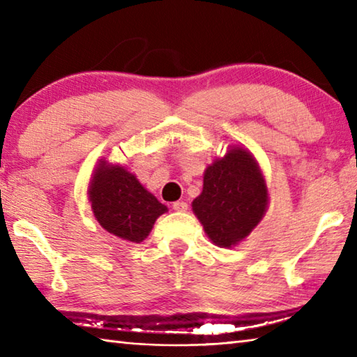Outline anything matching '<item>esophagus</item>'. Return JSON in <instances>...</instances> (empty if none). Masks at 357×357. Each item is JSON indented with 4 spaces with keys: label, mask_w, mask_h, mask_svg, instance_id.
<instances>
[{
    "label": "esophagus",
    "mask_w": 357,
    "mask_h": 357,
    "mask_svg": "<svg viewBox=\"0 0 357 357\" xmlns=\"http://www.w3.org/2000/svg\"><path fill=\"white\" fill-rule=\"evenodd\" d=\"M172 208H173L174 211H179V213H185L187 208H189V206H187L185 202H174Z\"/></svg>",
    "instance_id": "esophagus-1"
}]
</instances>
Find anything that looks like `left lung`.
Listing matches in <instances>:
<instances>
[{"label": "left lung", "mask_w": 357, "mask_h": 357, "mask_svg": "<svg viewBox=\"0 0 357 357\" xmlns=\"http://www.w3.org/2000/svg\"><path fill=\"white\" fill-rule=\"evenodd\" d=\"M268 204V185L255 155L231 144L206 167L203 190L192 202V211L211 243L231 249L261 222Z\"/></svg>", "instance_id": "1"}]
</instances>
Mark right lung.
<instances>
[{"label": "right lung", "mask_w": 357, "mask_h": 357, "mask_svg": "<svg viewBox=\"0 0 357 357\" xmlns=\"http://www.w3.org/2000/svg\"><path fill=\"white\" fill-rule=\"evenodd\" d=\"M86 192L100 227L130 243L146 239L154 222L168 211L134 173L121 164H110L105 157L94 167Z\"/></svg>", "instance_id": "obj_1"}]
</instances>
